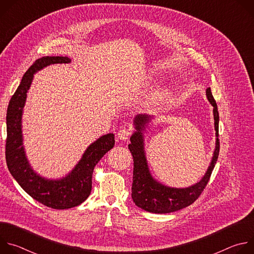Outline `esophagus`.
<instances>
[{
  "label": "esophagus",
  "mask_w": 254,
  "mask_h": 254,
  "mask_svg": "<svg viewBox=\"0 0 254 254\" xmlns=\"http://www.w3.org/2000/svg\"><path fill=\"white\" fill-rule=\"evenodd\" d=\"M130 128H126V127H124V128H121L120 130H119V132H118V138L119 139H121V140H126V139H127L128 138V136L130 135Z\"/></svg>",
  "instance_id": "obj_1"
}]
</instances>
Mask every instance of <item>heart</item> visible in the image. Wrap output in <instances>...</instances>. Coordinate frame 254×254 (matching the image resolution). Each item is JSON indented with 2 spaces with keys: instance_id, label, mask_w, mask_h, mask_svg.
Segmentation results:
<instances>
[{
  "instance_id": "1",
  "label": "heart",
  "mask_w": 254,
  "mask_h": 254,
  "mask_svg": "<svg viewBox=\"0 0 254 254\" xmlns=\"http://www.w3.org/2000/svg\"><path fill=\"white\" fill-rule=\"evenodd\" d=\"M169 95V89L168 88H161L159 90H157L154 94V99L158 100V101H162L164 100L167 96Z\"/></svg>"
}]
</instances>
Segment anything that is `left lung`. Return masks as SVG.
Here are the masks:
<instances>
[{
  "instance_id": "8db88e82",
  "label": "left lung",
  "mask_w": 254,
  "mask_h": 254,
  "mask_svg": "<svg viewBox=\"0 0 254 254\" xmlns=\"http://www.w3.org/2000/svg\"><path fill=\"white\" fill-rule=\"evenodd\" d=\"M206 96L213 106L214 127L216 134L215 150L210 165L203 178L196 184L187 188H174L163 185L152 176L146 152H144L143 131L149 123L154 120L147 115H138L133 119L135 131L130 136L128 150L133 159V177L131 198L134 204L144 211L157 214H166L183 209L194 203L206 187L212 171L219 156V114L211 88L206 89Z\"/></svg>"
}]
</instances>
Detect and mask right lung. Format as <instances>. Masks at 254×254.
<instances>
[{"label": "right lung", "instance_id": "add662e5", "mask_svg": "<svg viewBox=\"0 0 254 254\" xmlns=\"http://www.w3.org/2000/svg\"><path fill=\"white\" fill-rule=\"evenodd\" d=\"M67 56H44L36 60L26 71L12 96L7 111L6 162L8 169L22 189L33 199L53 209H69L80 205L90 195L92 173L99 160L115 146V134L101 135L85 150L70 173L60 179H47L36 173L23 146L22 117L27 93L36 72L57 63H70Z\"/></svg>", "mask_w": 254, "mask_h": 254}]
</instances>
